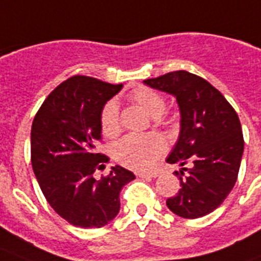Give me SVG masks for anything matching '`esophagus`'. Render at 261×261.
Segmentation results:
<instances>
[{
	"label": "esophagus",
	"mask_w": 261,
	"mask_h": 261,
	"mask_svg": "<svg viewBox=\"0 0 261 261\" xmlns=\"http://www.w3.org/2000/svg\"><path fill=\"white\" fill-rule=\"evenodd\" d=\"M139 177L141 178H156L159 175L158 170H152V171H143V173H139Z\"/></svg>",
	"instance_id": "34e87169"
}]
</instances>
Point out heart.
I'll list each match as a JSON object with an SVG mask.
<instances>
[{"label":"heart","mask_w":261,"mask_h":261,"mask_svg":"<svg viewBox=\"0 0 261 261\" xmlns=\"http://www.w3.org/2000/svg\"><path fill=\"white\" fill-rule=\"evenodd\" d=\"M129 99L144 109L149 116L158 118L166 110V100L158 91L149 87H137L129 92ZM99 126L106 137L114 139L121 132L120 108L114 99L103 103L99 112ZM167 148L161 135H129L113 147L117 163L132 170H148L162 156Z\"/></svg>","instance_id":"obj_1"}]
</instances>
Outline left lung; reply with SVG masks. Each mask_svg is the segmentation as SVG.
<instances>
[{
  "label": "left lung",
  "instance_id": "1",
  "mask_svg": "<svg viewBox=\"0 0 261 261\" xmlns=\"http://www.w3.org/2000/svg\"><path fill=\"white\" fill-rule=\"evenodd\" d=\"M144 83L174 95L181 110L179 139L167 158L182 166L175 171L181 188L166 200L167 207L187 219L213 213L233 189L241 165L244 136L237 113L205 79L187 70Z\"/></svg>",
  "mask_w": 261,
  "mask_h": 261
}]
</instances>
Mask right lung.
I'll return each mask as SVG.
<instances>
[{"mask_svg":"<svg viewBox=\"0 0 261 261\" xmlns=\"http://www.w3.org/2000/svg\"><path fill=\"white\" fill-rule=\"evenodd\" d=\"M99 79L76 74L56 87L34 117L31 163L47 203L68 223L83 229L108 225L120 211V192L135 179L132 171L105 169L108 155L96 151L102 140L99 112L121 90Z\"/></svg>","mask_w":261,"mask_h":261,"instance_id":"obj_1","label":"right lung"}]
</instances>
